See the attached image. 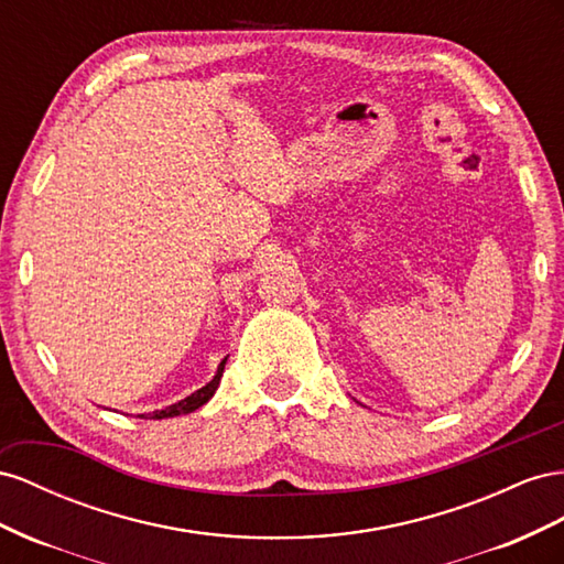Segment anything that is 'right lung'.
<instances>
[{
  "mask_svg": "<svg viewBox=\"0 0 564 564\" xmlns=\"http://www.w3.org/2000/svg\"><path fill=\"white\" fill-rule=\"evenodd\" d=\"M224 364H227V359H224L221 364H219V368H217V376L205 384V388H200L198 392H193L191 397H186V399H182L180 404H172V406H167V409H163V411H153V413H143V415H139V417H153V421H160V417H174V415H184V413H191V411H196V409H200L205 401H210V397L215 394V390H217V384H219V380H221V373H224Z\"/></svg>",
  "mask_w": 564,
  "mask_h": 564,
  "instance_id": "obj_1",
  "label": "right lung"
}]
</instances>
